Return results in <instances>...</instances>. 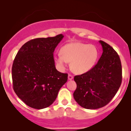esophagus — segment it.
Listing matches in <instances>:
<instances>
[{"label": "esophagus", "mask_w": 131, "mask_h": 131, "mask_svg": "<svg viewBox=\"0 0 131 131\" xmlns=\"http://www.w3.org/2000/svg\"><path fill=\"white\" fill-rule=\"evenodd\" d=\"M73 79V77L72 75L69 74L68 75V80H72Z\"/></svg>", "instance_id": "1"}]
</instances>
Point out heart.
I'll return each instance as SVG.
<instances>
[{
	"label": "heart",
	"mask_w": 131,
	"mask_h": 131,
	"mask_svg": "<svg viewBox=\"0 0 131 131\" xmlns=\"http://www.w3.org/2000/svg\"><path fill=\"white\" fill-rule=\"evenodd\" d=\"M61 53L55 57L58 67L65 69L67 62H71L72 70L76 74H83L90 70L99 56L96 46L80 42L66 44L62 47Z\"/></svg>",
	"instance_id": "heart-1"
}]
</instances>
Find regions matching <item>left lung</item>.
I'll use <instances>...</instances> for the list:
<instances>
[{
  "label": "left lung",
  "instance_id": "8db88e82",
  "mask_svg": "<svg viewBox=\"0 0 131 131\" xmlns=\"http://www.w3.org/2000/svg\"><path fill=\"white\" fill-rule=\"evenodd\" d=\"M103 52L96 65L88 72L76 76L77 88L73 97L80 106L96 109L106 106L113 99L122 81L121 61L116 51L102 40Z\"/></svg>",
  "mask_w": 131,
  "mask_h": 131
}]
</instances>
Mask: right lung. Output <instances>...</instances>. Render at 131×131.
<instances>
[{"mask_svg": "<svg viewBox=\"0 0 131 131\" xmlns=\"http://www.w3.org/2000/svg\"><path fill=\"white\" fill-rule=\"evenodd\" d=\"M64 36L37 38L26 42L15 56L12 66L13 89L29 107L42 109L52 105L68 74L56 69L54 52Z\"/></svg>", "mask_w": 131, "mask_h": 131, "instance_id": "add662e5", "label": "right lung"}]
</instances>
